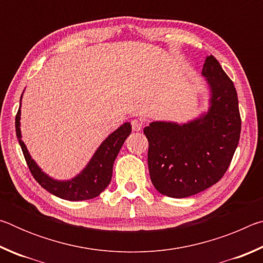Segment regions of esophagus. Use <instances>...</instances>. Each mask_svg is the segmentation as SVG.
Here are the masks:
<instances>
[{"mask_svg": "<svg viewBox=\"0 0 263 263\" xmlns=\"http://www.w3.org/2000/svg\"><path fill=\"white\" fill-rule=\"evenodd\" d=\"M131 124H132V130L133 131H140L142 128V123L140 121H138V119H133V121H131Z\"/></svg>", "mask_w": 263, "mask_h": 263, "instance_id": "esophagus-1", "label": "esophagus"}]
</instances>
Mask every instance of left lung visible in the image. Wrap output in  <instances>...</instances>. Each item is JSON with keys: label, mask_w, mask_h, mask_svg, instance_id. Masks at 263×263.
Returning <instances> with one entry per match:
<instances>
[{"label": "left lung", "mask_w": 263, "mask_h": 263, "mask_svg": "<svg viewBox=\"0 0 263 263\" xmlns=\"http://www.w3.org/2000/svg\"><path fill=\"white\" fill-rule=\"evenodd\" d=\"M202 77L209 88L206 111L185 123L154 121L144 128L151 181L168 197H189L217 183L239 142L241 119L233 82L212 55L205 58Z\"/></svg>", "instance_id": "left-lung-1"}]
</instances>
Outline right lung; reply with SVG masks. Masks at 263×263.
<instances>
[{"mask_svg":"<svg viewBox=\"0 0 263 263\" xmlns=\"http://www.w3.org/2000/svg\"><path fill=\"white\" fill-rule=\"evenodd\" d=\"M24 92V91H23ZM22 97L18 112L16 116V135L17 139L23 151L24 158L28 163L30 172L32 173L35 181L41 184L44 189L48 193L67 201H86L99 196L106 186L109 185L111 177H112V168L114 162L121 151L124 141L130 136L132 126L131 124L126 122L119 126L117 130L105 138L102 144L97 147L95 153L92 154L91 159L86 164L78 175L68 180H57L54 177L46 174L43 169L38 166L31 157L28 147L22 140V131H21V106H22Z\"/></svg>","mask_w":263,"mask_h":263,"instance_id":"add662e5","label":"right lung"}]
</instances>
